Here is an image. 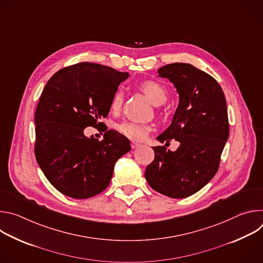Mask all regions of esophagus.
Masks as SVG:
<instances>
[{
    "mask_svg": "<svg viewBox=\"0 0 263 263\" xmlns=\"http://www.w3.org/2000/svg\"><path fill=\"white\" fill-rule=\"evenodd\" d=\"M131 146H132V148H136V147L140 146V143H138L136 141H131Z\"/></svg>",
    "mask_w": 263,
    "mask_h": 263,
    "instance_id": "1",
    "label": "esophagus"
}]
</instances>
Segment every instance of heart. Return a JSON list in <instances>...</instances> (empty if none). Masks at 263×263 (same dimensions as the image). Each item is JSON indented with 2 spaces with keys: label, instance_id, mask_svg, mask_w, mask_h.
<instances>
[{
  "label": "heart",
  "instance_id": "obj_1",
  "mask_svg": "<svg viewBox=\"0 0 263 263\" xmlns=\"http://www.w3.org/2000/svg\"><path fill=\"white\" fill-rule=\"evenodd\" d=\"M139 89L145 95V97L149 100L154 106H160L165 103L167 99V90L166 88L159 82L154 80H146L139 84ZM123 93L121 91H117L111 100V110L119 111L123 104ZM119 131L125 135L126 137L132 140H141L143 139L149 132V127L132 122H125L119 126Z\"/></svg>",
  "mask_w": 263,
  "mask_h": 263
}]
</instances>
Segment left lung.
<instances>
[{"label": "left lung", "mask_w": 263, "mask_h": 263, "mask_svg": "<svg viewBox=\"0 0 263 263\" xmlns=\"http://www.w3.org/2000/svg\"><path fill=\"white\" fill-rule=\"evenodd\" d=\"M158 76L173 82L179 104L171 126L157 139H175L180 145L175 152L153 146L155 158L144 176L154 191L183 199L203 189L218 170L229 137L226 98L214 78L189 63L166 64Z\"/></svg>", "instance_id": "obj_1"}]
</instances>
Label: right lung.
I'll use <instances>...</instances> for the list:
<instances>
[{
    "mask_svg": "<svg viewBox=\"0 0 263 263\" xmlns=\"http://www.w3.org/2000/svg\"><path fill=\"white\" fill-rule=\"evenodd\" d=\"M129 72L81 62L55 72L35 111V157L50 183L73 199L99 195L110 183L115 164L131 149L121 133L108 130L103 140L84 135L103 126L112 97Z\"/></svg>",
    "mask_w": 263,
    "mask_h": 263,
    "instance_id": "1",
    "label": "right lung"
}]
</instances>
